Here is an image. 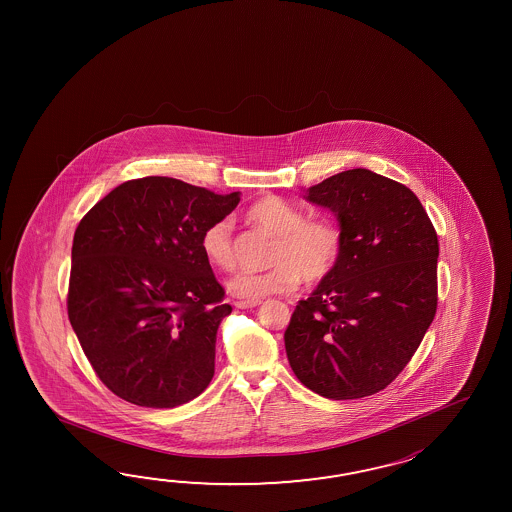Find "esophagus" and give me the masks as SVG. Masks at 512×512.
<instances>
[{
  "label": "esophagus",
  "instance_id": "obj_1",
  "mask_svg": "<svg viewBox=\"0 0 512 512\" xmlns=\"http://www.w3.org/2000/svg\"><path fill=\"white\" fill-rule=\"evenodd\" d=\"M258 304H260V300H240V302H234L238 309H252V307H256Z\"/></svg>",
  "mask_w": 512,
  "mask_h": 512
}]
</instances>
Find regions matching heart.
<instances>
[{"mask_svg":"<svg viewBox=\"0 0 512 512\" xmlns=\"http://www.w3.org/2000/svg\"><path fill=\"white\" fill-rule=\"evenodd\" d=\"M247 218L274 236L271 269L234 272L227 289L241 300H260L267 294L291 293L302 280L322 282L337 269L344 252V232L333 219H307L300 208L280 197L258 199ZM201 251L212 267L229 269L234 263V229L230 219L210 223L201 234Z\"/></svg>","mask_w":512,"mask_h":512,"instance_id":"b5f03b06","label":"heart"}]
</instances>
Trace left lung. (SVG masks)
<instances>
[{"instance_id": "left-lung-1", "label": "left lung", "mask_w": 512, "mask_h": 512, "mask_svg": "<svg viewBox=\"0 0 512 512\" xmlns=\"http://www.w3.org/2000/svg\"><path fill=\"white\" fill-rule=\"evenodd\" d=\"M305 197L337 216L344 252L296 305L287 359L322 397H368L404 370L434 320L437 234L408 186L366 168L331 175Z\"/></svg>"}]
</instances>
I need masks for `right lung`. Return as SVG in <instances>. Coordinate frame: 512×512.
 I'll return each instance as SVG.
<instances>
[{
	"label": "right lung",
	"instance_id": "obj_1",
	"mask_svg": "<svg viewBox=\"0 0 512 512\" xmlns=\"http://www.w3.org/2000/svg\"><path fill=\"white\" fill-rule=\"evenodd\" d=\"M238 203L240 192L152 175L117 186L78 223L67 315L120 399L175 408L212 381L218 327L232 307L201 234Z\"/></svg>",
	"mask_w": 512,
	"mask_h": 512
}]
</instances>
